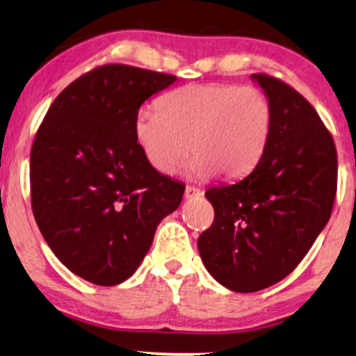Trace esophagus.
Returning <instances> with one entry per match:
<instances>
[{
  "instance_id": "esophagus-1",
  "label": "esophagus",
  "mask_w": 356,
  "mask_h": 356,
  "mask_svg": "<svg viewBox=\"0 0 356 356\" xmlns=\"http://www.w3.org/2000/svg\"><path fill=\"white\" fill-rule=\"evenodd\" d=\"M200 195H202L200 188L192 187V186H187L186 192H184V197H186V198H195V197H200Z\"/></svg>"
}]
</instances>
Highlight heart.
I'll list each match as a JSON object with an SVG mask.
<instances>
[{"label": "heart", "instance_id": "heart-1", "mask_svg": "<svg viewBox=\"0 0 356 356\" xmlns=\"http://www.w3.org/2000/svg\"><path fill=\"white\" fill-rule=\"evenodd\" d=\"M158 110L138 113L135 138L161 174L174 172L192 151L195 177H243L262 159L272 136V104L252 86L187 84L164 94Z\"/></svg>", "mask_w": 356, "mask_h": 356}]
</instances>
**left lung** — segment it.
Instances as JSON below:
<instances>
[{"mask_svg": "<svg viewBox=\"0 0 356 356\" xmlns=\"http://www.w3.org/2000/svg\"><path fill=\"white\" fill-rule=\"evenodd\" d=\"M250 78L272 104V136L252 172L205 192L215 220L198 238L205 268L238 293L272 286L298 267L337 192V151L314 107L273 76Z\"/></svg>", "mask_w": 356, "mask_h": 356, "instance_id": "8db88e82", "label": "left lung"}]
</instances>
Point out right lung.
Instances as JSON below:
<instances>
[{
	"mask_svg": "<svg viewBox=\"0 0 356 356\" xmlns=\"http://www.w3.org/2000/svg\"><path fill=\"white\" fill-rule=\"evenodd\" d=\"M175 76L104 65L51 104L31 151L32 211L61 264L99 286L135 273L186 186L151 168L135 138L146 99Z\"/></svg>",
	"mask_w": 356,
	"mask_h": 356,
	"instance_id": "right-lung-1",
	"label": "right lung"
}]
</instances>
